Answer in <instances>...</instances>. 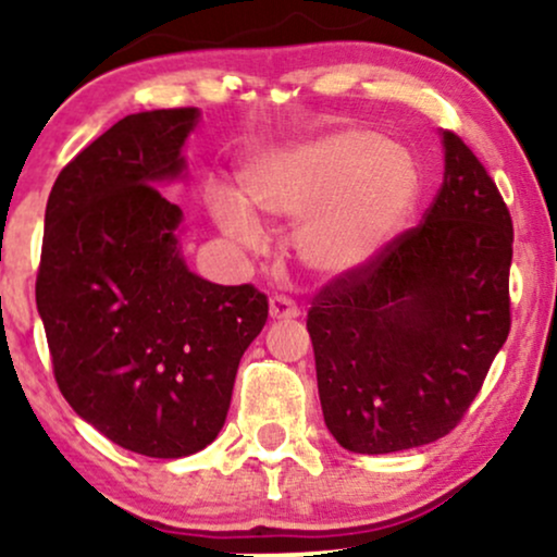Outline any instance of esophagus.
<instances>
[{"mask_svg":"<svg viewBox=\"0 0 557 557\" xmlns=\"http://www.w3.org/2000/svg\"><path fill=\"white\" fill-rule=\"evenodd\" d=\"M300 314L298 304L287 296H274L270 300V317L272 319H296Z\"/></svg>","mask_w":557,"mask_h":557,"instance_id":"obj_1","label":"esophagus"}]
</instances>
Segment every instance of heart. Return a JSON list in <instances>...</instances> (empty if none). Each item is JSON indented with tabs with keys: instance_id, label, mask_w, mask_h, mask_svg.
<instances>
[{
	"instance_id": "heart-1",
	"label": "heart",
	"mask_w": 557,
	"mask_h": 557,
	"mask_svg": "<svg viewBox=\"0 0 557 557\" xmlns=\"http://www.w3.org/2000/svg\"><path fill=\"white\" fill-rule=\"evenodd\" d=\"M421 196L419 164L369 127H335L264 151L240 175V201L212 198V214L235 243L259 248V222H298L296 251L309 270L345 277L367 270L400 235ZM249 211L246 213L245 209Z\"/></svg>"
}]
</instances>
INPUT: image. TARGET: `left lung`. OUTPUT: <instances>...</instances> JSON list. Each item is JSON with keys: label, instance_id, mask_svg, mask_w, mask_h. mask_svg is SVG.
Listing matches in <instances>:
<instances>
[{"label": "left lung", "instance_id": "left-lung-1", "mask_svg": "<svg viewBox=\"0 0 557 557\" xmlns=\"http://www.w3.org/2000/svg\"><path fill=\"white\" fill-rule=\"evenodd\" d=\"M443 146L421 225L330 280L306 317L324 424L345 450L398 453L456 430L510 332V212L456 133Z\"/></svg>", "mask_w": 557, "mask_h": 557}]
</instances>
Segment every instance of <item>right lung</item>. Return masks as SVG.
I'll return each instance as SVG.
<instances>
[{
    "label": "right lung",
    "mask_w": 557,
    "mask_h": 557,
    "mask_svg": "<svg viewBox=\"0 0 557 557\" xmlns=\"http://www.w3.org/2000/svg\"><path fill=\"white\" fill-rule=\"evenodd\" d=\"M196 107L127 114L57 175L36 306L73 411L125 450L183 458L220 434L243 350L267 324L253 285L185 267L183 212L157 183L185 170Z\"/></svg>",
    "instance_id": "obj_1"
}]
</instances>
